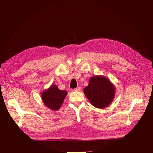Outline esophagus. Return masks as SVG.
Listing matches in <instances>:
<instances>
[{
    "label": "esophagus",
    "instance_id": "1",
    "mask_svg": "<svg viewBox=\"0 0 153 153\" xmlns=\"http://www.w3.org/2000/svg\"><path fill=\"white\" fill-rule=\"evenodd\" d=\"M74 90H75V91H80L81 90V87H78L75 88V89H74Z\"/></svg>",
    "mask_w": 153,
    "mask_h": 153
}]
</instances>
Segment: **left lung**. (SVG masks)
<instances>
[{"label": "left lung", "mask_w": 153, "mask_h": 153, "mask_svg": "<svg viewBox=\"0 0 153 153\" xmlns=\"http://www.w3.org/2000/svg\"><path fill=\"white\" fill-rule=\"evenodd\" d=\"M84 92L90 103L98 108H104L113 101L115 87L103 76H94L90 78L89 85Z\"/></svg>", "instance_id": "1"}]
</instances>
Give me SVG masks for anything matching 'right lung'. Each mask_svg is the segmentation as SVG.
I'll list each match as a JSON object with an SVG mask.
<instances>
[{"instance_id":"right-lung-1","label":"right lung","mask_w":153,"mask_h":153,"mask_svg":"<svg viewBox=\"0 0 153 153\" xmlns=\"http://www.w3.org/2000/svg\"><path fill=\"white\" fill-rule=\"evenodd\" d=\"M66 95V91L60 90L56 85H52L47 90L41 93V98L43 103L48 108L56 110L61 107Z\"/></svg>"}]
</instances>
